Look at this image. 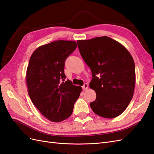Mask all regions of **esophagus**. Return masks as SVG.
Instances as JSON below:
<instances>
[{
	"mask_svg": "<svg viewBox=\"0 0 154 154\" xmlns=\"http://www.w3.org/2000/svg\"><path fill=\"white\" fill-rule=\"evenodd\" d=\"M82 88H83V90H84V91H85V90H87L88 89V84L85 83L84 84V85L82 86Z\"/></svg>",
	"mask_w": 154,
	"mask_h": 154,
	"instance_id": "obj_1",
	"label": "esophagus"
}]
</instances>
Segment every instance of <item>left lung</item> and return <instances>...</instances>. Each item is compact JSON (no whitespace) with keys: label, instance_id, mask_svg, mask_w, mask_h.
Returning a JSON list of instances; mask_svg holds the SVG:
<instances>
[{"label":"left lung","instance_id":"1","mask_svg":"<svg viewBox=\"0 0 154 154\" xmlns=\"http://www.w3.org/2000/svg\"><path fill=\"white\" fill-rule=\"evenodd\" d=\"M80 53L91 69L89 87L96 93L90 103L94 113L105 118L122 114L128 106L135 86V66L122 44L104 36L77 41Z\"/></svg>","mask_w":154,"mask_h":154}]
</instances>
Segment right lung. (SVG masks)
Instances as JSON below:
<instances>
[{"instance_id": "add662e5", "label": "right lung", "mask_w": 154, "mask_h": 154, "mask_svg": "<svg viewBox=\"0 0 154 154\" xmlns=\"http://www.w3.org/2000/svg\"><path fill=\"white\" fill-rule=\"evenodd\" d=\"M75 41L56 40L38 47L29 59L26 72L28 93L41 114L59 122L69 118L82 88L65 80V61L76 50Z\"/></svg>"}]
</instances>
